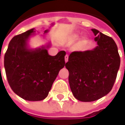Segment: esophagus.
<instances>
[{"instance_id":"1","label":"esophagus","mask_w":125,"mask_h":125,"mask_svg":"<svg viewBox=\"0 0 125 125\" xmlns=\"http://www.w3.org/2000/svg\"><path fill=\"white\" fill-rule=\"evenodd\" d=\"M68 61V55H66L65 56V63L67 62Z\"/></svg>"}]
</instances>
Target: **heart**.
Instances as JSON below:
<instances>
[{"label":"heart","mask_w":125,"mask_h":125,"mask_svg":"<svg viewBox=\"0 0 125 125\" xmlns=\"http://www.w3.org/2000/svg\"><path fill=\"white\" fill-rule=\"evenodd\" d=\"M78 37H79V35H78V34H74V35H72V39H76L78 38Z\"/></svg>","instance_id":"1"}]
</instances>
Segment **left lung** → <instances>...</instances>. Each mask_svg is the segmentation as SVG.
<instances>
[{"label": "left lung", "mask_w": 125, "mask_h": 125, "mask_svg": "<svg viewBox=\"0 0 125 125\" xmlns=\"http://www.w3.org/2000/svg\"><path fill=\"white\" fill-rule=\"evenodd\" d=\"M97 46L91 50L72 52L65 63L73 96L92 102L110 92L116 78L121 59L113 39L92 29Z\"/></svg>", "instance_id": "left-lung-1"}]
</instances>
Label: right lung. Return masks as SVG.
Segmentation results:
<instances>
[{"mask_svg":"<svg viewBox=\"0 0 125 125\" xmlns=\"http://www.w3.org/2000/svg\"><path fill=\"white\" fill-rule=\"evenodd\" d=\"M35 31L33 28L15 36L4 55V65L10 86L17 95L29 101L45 99L60 70L65 66L64 51L54 56L48 53L50 41L31 48L29 42ZM48 31L45 30L44 34Z\"/></svg>","mask_w":125,"mask_h":125,"instance_id":"obj_1","label":"right lung"}]
</instances>
